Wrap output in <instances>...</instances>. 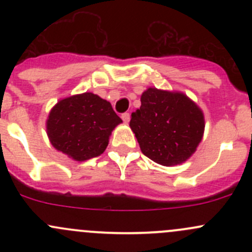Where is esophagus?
I'll use <instances>...</instances> for the list:
<instances>
[{"instance_id": "34e87169", "label": "esophagus", "mask_w": 252, "mask_h": 252, "mask_svg": "<svg viewBox=\"0 0 252 252\" xmlns=\"http://www.w3.org/2000/svg\"><path fill=\"white\" fill-rule=\"evenodd\" d=\"M122 119H123L124 123H129V121H130V114L128 112H126V113L122 114Z\"/></svg>"}]
</instances>
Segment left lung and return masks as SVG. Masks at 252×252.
<instances>
[{
  "mask_svg": "<svg viewBox=\"0 0 252 252\" xmlns=\"http://www.w3.org/2000/svg\"><path fill=\"white\" fill-rule=\"evenodd\" d=\"M131 113L130 129L141 152L156 163H184L196 151L205 131L201 108L180 91L149 88Z\"/></svg>",
  "mask_w": 252,
  "mask_h": 252,
  "instance_id": "8db88e82",
  "label": "left lung"
}]
</instances>
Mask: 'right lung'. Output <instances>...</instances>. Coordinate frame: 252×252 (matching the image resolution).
Returning <instances> with one entry per match:
<instances>
[{
	"label": "right lung",
	"instance_id": "add662e5",
	"mask_svg": "<svg viewBox=\"0 0 252 252\" xmlns=\"http://www.w3.org/2000/svg\"><path fill=\"white\" fill-rule=\"evenodd\" d=\"M122 119L108 101L93 93L61 98L48 113L46 131L57 151L83 162L103 154Z\"/></svg>",
	"mask_w": 252,
	"mask_h": 252
}]
</instances>
